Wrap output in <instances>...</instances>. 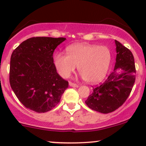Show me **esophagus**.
I'll use <instances>...</instances> for the list:
<instances>
[{"label": "esophagus", "mask_w": 146, "mask_h": 146, "mask_svg": "<svg viewBox=\"0 0 146 146\" xmlns=\"http://www.w3.org/2000/svg\"><path fill=\"white\" fill-rule=\"evenodd\" d=\"M69 85L71 87H73V88H78V85H77V84L74 83V82H69Z\"/></svg>", "instance_id": "1"}]
</instances>
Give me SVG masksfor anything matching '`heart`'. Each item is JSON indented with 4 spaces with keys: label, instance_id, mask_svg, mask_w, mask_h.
Instances as JSON below:
<instances>
[{
    "label": "heart",
    "instance_id": "heart-1",
    "mask_svg": "<svg viewBox=\"0 0 146 146\" xmlns=\"http://www.w3.org/2000/svg\"><path fill=\"white\" fill-rule=\"evenodd\" d=\"M67 55L56 54L54 63L63 78H68L78 66L82 78L88 82L101 81L107 75L111 59L110 48L106 46L76 44L66 48Z\"/></svg>",
    "mask_w": 146,
    "mask_h": 146
}]
</instances>
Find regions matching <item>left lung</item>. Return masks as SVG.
I'll return each instance as SVG.
<instances>
[{"instance_id":"1","label":"left lung","mask_w":146,"mask_h":146,"mask_svg":"<svg viewBox=\"0 0 146 146\" xmlns=\"http://www.w3.org/2000/svg\"><path fill=\"white\" fill-rule=\"evenodd\" d=\"M117 57L114 71L100 85L93 88L85 104L92 110L107 114L120 107L130 95L135 80L136 67L131 51L115 40Z\"/></svg>"}]
</instances>
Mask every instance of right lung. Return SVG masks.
I'll use <instances>...</instances> for the list:
<instances>
[{
	"mask_svg": "<svg viewBox=\"0 0 146 146\" xmlns=\"http://www.w3.org/2000/svg\"><path fill=\"white\" fill-rule=\"evenodd\" d=\"M66 38L32 37L22 42L10 58V84L20 102L38 113L59 103L68 82L56 72L53 54Z\"/></svg>",
	"mask_w": 146,
	"mask_h": 146,
	"instance_id": "add662e5",
	"label": "right lung"
}]
</instances>
